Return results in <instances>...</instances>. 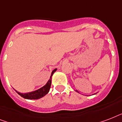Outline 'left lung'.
<instances>
[{
  "label": "left lung",
  "mask_w": 122,
  "mask_h": 122,
  "mask_svg": "<svg viewBox=\"0 0 122 122\" xmlns=\"http://www.w3.org/2000/svg\"><path fill=\"white\" fill-rule=\"evenodd\" d=\"M77 92H78V91H77Z\"/></svg>",
  "instance_id": "8db88e82"
}]
</instances>
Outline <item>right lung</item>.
I'll list each match as a JSON object with an SVG mask.
<instances>
[{
  "mask_svg": "<svg viewBox=\"0 0 122 122\" xmlns=\"http://www.w3.org/2000/svg\"><path fill=\"white\" fill-rule=\"evenodd\" d=\"M56 70L57 69L56 68L52 71L51 77H50V79L47 81V83H46V85H44V87L41 88V89H39V90L33 91V92H31L26 93V94H22V93L18 92L17 91H16V92L18 93L20 96L23 97V98L27 99H39L41 98L42 97H44L49 91L51 85V76H52L54 73L56 71Z\"/></svg>",
  "mask_w": 122,
  "mask_h": 122,
  "instance_id": "1",
  "label": "right lung"
}]
</instances>
